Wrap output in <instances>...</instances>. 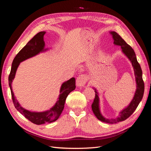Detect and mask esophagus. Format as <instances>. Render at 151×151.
Wrapping results in <instances>:
<instances>
[{"mask_svg":"<svg viewBox=\"0 0 151 151\" xmlns=\"http://www.w3.org/2000/svg\"><path fill=\"white\" fill-rule=\"evenodd\" d=\"M88 81V77L86 74L79 75L76 79V84L77 86H84Z\"/></svg>","mask_w":151,"mask_h":151,"instance_id":"1","label":"esophagus"}]
</instances>
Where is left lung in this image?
Wrapping results in <instances>:
<instances>
[{"label":"left lung","instance_id":"1","mask_svg":"<svg viewBox=\"0 0 151 151\" xmlns=\"http://www.w3.org/2000/svg\"><path fill=\"white\" fill-rule=\"evenodd\" d=\"M110 33L111 34L114 40V44L116 45H119V46L121 47L123 53L129 58V59L132 62V66L134 67L137 84V89L134 97L130 104L126 108L123 109L120 113L119 116L117 117L116 118H111V119H108V118H104L101 115V112H100L99 106V99L98 93L96 90L95 89V98L94 99L92 105H91L92 110L94 114L100 121L113 124V123H116L118 122L125 120L127 118L131 116L132 114L134 112L136 108H137L142 99L144 92V83L142 79V71L140 64L137 62V60L134 50L115 31H111Z\"/></svg>","mask_w":151,"mask_h":151}]
</instances>
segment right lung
I'll return each mask as SVG.
<instances>
[{
    "label": "right lung",
    "instance_id": "right-lung-1",
    "mask_svg": "<svg viewBox=\"0 0 151 151\" xmlns=\"http://www.w3.org/2000/svg\"><path fill=\"white\" fill-rule=\"evenodd\" d=\"M45 34V31L39 32L16 55L12 62L11 72L9 76V84L11 88L12 101L15 108L26 118L36 125L44 124L45 123H52L56 121L60 116L64 108L67 96L76 88V79L74 77L63 83L61 86L58 99L55 104L50 110L43 112H31L26 110V109L21 106L19 103L15 99L12 90L11 84L15 77L17 68L20 62L47 50L44 48L45 42L43 40V36Z\"/></svg>",
    "mask_w": 151,
    "mask_h": 151
}]
</instances>
